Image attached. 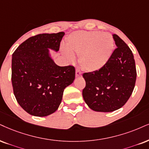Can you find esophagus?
Listing matches in <instances>:
<instances>
[{
  "label": "esophagus",
  "instance_id": "34e87169",
  "mask_svg": "<svg viewBox=\"0 0 149 149\" xmlns=\"http://www.w3.org/2000/svg\"><path fill=\"white\" fill-rule=\"evenodd\" d=\"M82 75V72L79 68L76 70V77H81Z\"/></svg>",
  "mask_w": 149,
  "mask_h": 149
}]
</instances>
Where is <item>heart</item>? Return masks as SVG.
Segmentation results:
<instances>
[{
  "label": "heart",
  "mask_w": 149,
  "mask_h": 149,
  "mask_svg": "<svg viewBox=\"0 0 149 149\" xmlns=\"http://www.w3.org/2000/svg\"><path fill=\"white\" fill-rule=\"evenodd\" d=\"M67 47L63 52L72 61L73 52L80 54L79 63L86 70L94 72L104 67L111 57L114 47L113 38L109 33L98 31H79L67 38Z\"/></svg>",
  "instance_id": "heart-1"
}]
</instances>
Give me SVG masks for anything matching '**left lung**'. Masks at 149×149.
Here are the masks:
<instances>
[{"label": "left lung", "mask_w": 149, "mask_h": 149, "mask_svg": "<svg viewBox=\"0 0 149 149\" xmlns=\"http://www.w3.org/2000/svg\"><path fill=\"white\" fill-rule=\"evenodd\" d=\"M117 47L104 67L85 72L84 100L90 108L97 112H112L122 108L130 98L136 81L135 62L131 49L117 34Z\"/></svg>", "instance_id": "obj_1"}]
</instances>
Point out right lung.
<instances>
[{
  "label": "right lung",
  "instance_id": "add662e5",
  "mask_svg": "<svg viewBox=\"0 0 149 149\" xmlns=\"http://www.w3.org/2000/svg\"><path fill=\"white\" fill-rule=\"evenodd\" d=\"M64 34L60 32L32 36L12 54L14 96L22 108L34 116L54 113L61 102L64 89L74 81V66H58L49 56L48 48L58 51Z\"/></svg>",
  "mask_w": 149,
  "mask_h": 149
}]
</instances>
